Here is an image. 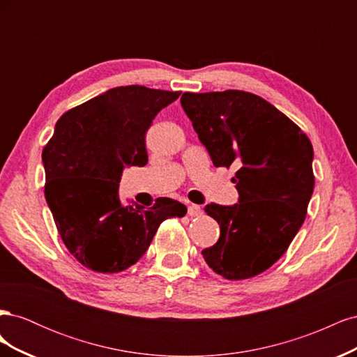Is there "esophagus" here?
<instances>
[{
	"label": "esophagus",
	"mask_w": 357,
	"mask_h": 357,
	"mask_svg": "<svg viewBox=\"0 0 357 357\" xmlns=\"http://www.w3.org/2000/svg\"><path fill=\"white\" fill-rule=\"evenodd\" d=\"M201 213H202V210H201L199 205L192 204L188 207V214L190 215V218H198V215H201Z\"/></svg>",
	"instance_id": "34e87169"
}]
</instances>
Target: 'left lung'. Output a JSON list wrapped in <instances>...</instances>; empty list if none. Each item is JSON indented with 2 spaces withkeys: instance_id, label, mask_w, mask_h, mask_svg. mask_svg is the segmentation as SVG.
Here are the masks:
<instances>
[{
  "instance_id": "8db88e82",
  "label": "left lung",
  "mask_w": 357,
  "mask_h": 357,
  "mask_svg": "<svg viewBox=\"0 0 357 357\" xmlns=\"http://www.w3.org/2000/svg\"><path fill=\"white\" fill-rule=\"evenodd\" d=\"M180 101L214 167L238 168V204L205 205L220 236L202 256L225 278H252L284 255L305 220L314 189L311 142L250 92H185Z\"/></svg>"
}]
</instances>
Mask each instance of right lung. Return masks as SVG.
I'll use <instances>...</instances> for the list:
<instances>
[{
	"instance_id": "1",
	"label": "right lung",
	"mask_w": 357,
	"mask_h": 357,
	"mask_svg": "<svg viewBox=\"0 0 357 357\" xmlns=\"http://www.w3.org/2000/svg\"><path fill=\"white\" fill-rule=\"evenodd\" d=\"M180 92L121 86L63 113L43 149L45 195L68 252L96 273L114 274L137 264L159 225L188 208L171 198L153 207L123 205L125 167L147 164L146 132Z\"/></svg>"
}]
</instances>
